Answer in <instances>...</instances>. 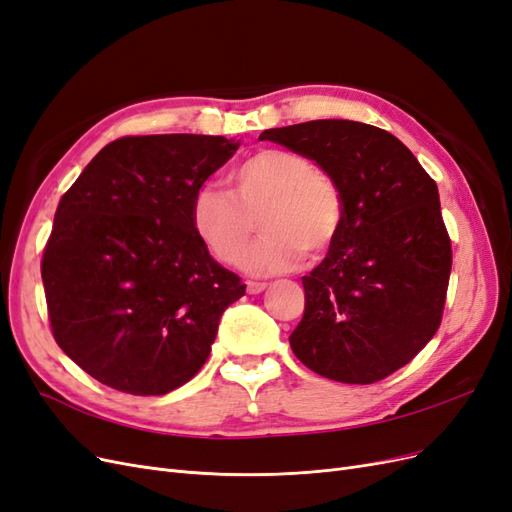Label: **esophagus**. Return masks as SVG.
Instances as JSON below:
<instances>
[{"instance_id":"1","label":"esophagus","mask_w":512,"mask_h":512,"mask_svg":"<svg viewBox=\"0 0 512 512\" xmlns=\"http://www.w3.org/2000/svg\"><path fill=\"white\" fill-rule=\"evenodd\" d=\"M245 288H247V292H250V294H260L262 290L267 288V284L265 282H247Z\"/></svg>"}]
</instances>
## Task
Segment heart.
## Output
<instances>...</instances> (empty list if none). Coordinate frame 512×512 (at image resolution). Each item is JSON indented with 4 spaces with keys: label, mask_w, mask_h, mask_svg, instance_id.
Segmentation results:
<instances>
[{
    "label": "heart",
    "mask_w": 512,
    "mask_h": 512,
    "mask_svg": "<svg viewBox=\"0 0 512 512\" xmlns=\"http://www.w3.org/2000/svg\"><path fill=\"white\" fill-rule=\"evenodd\" d=\"M228 183L230 192L203 188L192 200L196 235L222 265H241L254 219L263 232L245 259V269L254 275L284 273L303 254L318 260L342 232V190L301 153L260 149L232 168Z\"/></svg>",
    "instance_id": "1"
}]
</instances>
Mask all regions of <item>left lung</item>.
Segmentation results:
<instances>
[{
  "label": "left lung",
  "instance_id": "obj_1",
  "mask_svg": "<svg viewBox=\"0 0 512 512\" xmlns=\"http://www.w3.org/2000/svg\"><path fill=\"white\" fill-rule=\"evenodd\" d=\"M260 141L314 160L344 196L342 232L301 280L294 356L335 382L384 380L442 322L453 252L436 181L399 138L361 121H305L265 130Z\"/></svg>",
  "mask_w": 512,
  "mask_h": 512
}]
</instances>
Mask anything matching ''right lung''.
Masks as SVG:
<instances>
[{"instance_id":"right-lung-1","label":"right lung","mask_w":512,"mask_h":512,"mask_svg":"<svg viewBox=\"0 0 512 512\" xmlns=\"http://www.w3.org/2000/svg\"><path fill=\"white\" fill-rule=\"evenodd\" d=\"M239 143L224 136H123L61 196L42 254L57 346L91 378L166 395L205 365L241 277L192 226V200Z\"/></svg>"}]
</instances>
